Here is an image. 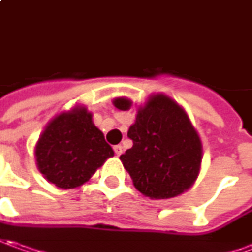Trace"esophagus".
<instances>
[{
  "mask_svg": "<svg viewBox=\"0 0 252 252\" xmlns=\"http://www.w3.org/2000/svg\"><path fill=\"white\" fill-rule=\"evenodd\" d=\"M113 149H114V152H116V155H117V156H120V155L123 153V151H124V148H123L121 145H116Z\"/></svg>",
  "mask_w": 252,
  "mask_h": 252,
  "instance_id": "obj_1",
  "label": "esophagus"
}]
</instances>
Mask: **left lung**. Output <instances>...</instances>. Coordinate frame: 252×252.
Here are the masks:
<instances>
[{
	"mask_svg": "<svg viewBox=\"0 0 252 252\" xmlns=\"http://www.w3.org/2000/svg\"><path fill=\"white\" fill-rule=\"evenodd\" d=\"M118 110H129L132 101L114 99ZM132 148L120 159L135 188L151 199L183 194L195 183L202 161V143L184 109L169 96L158 93L138 109L128 129Z\"/></svg>",
	"mask_w": 252,
	"mask_h": 252,
	"instance_id": "1",
	"label": "left lung"
}]
</instances>
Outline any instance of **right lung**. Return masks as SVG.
Wrapping results in <instances>:
<instances>
[{"instance_id":"obj_1","label":"right lung","mask_w":252,"mask_h":252,"mask_svg":"<svg viewBox=\"0 0 252 252\" xmlns=\"http://www.w3.org/2000/svg\"><path fill=\"white\" fill-rule=\"evenodd\" d=\"M37 169L58 188H76L89 181L114 151L83 106L60 113L40 135L34 148Z\"/></svg>"}]
</instances>
